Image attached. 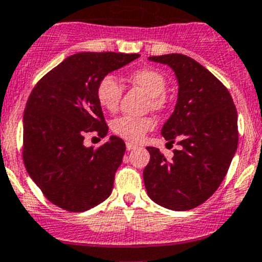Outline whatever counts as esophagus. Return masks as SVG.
<instances>
[{
  "mask_svg": "<svg viewBox=\"0 0 262 262\" xmlns=\"http://www.w3.org/2000/svg\"><path fill=\"white\" fill-rule=\"evenodd\" d=\"M125 146H126V151H132V149H136L137 147H138V146H137V144L130 143V142H126Z\"/></svg>",
  "mask_w": 262,
  "mask_h": 262,
  "instance_id": "obj_1",
  "label": "esophagus"
}]
</instances>
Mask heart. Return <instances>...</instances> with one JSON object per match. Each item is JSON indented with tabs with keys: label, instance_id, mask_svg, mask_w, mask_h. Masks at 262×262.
Instances as JSON below:
<instances>
[{
	"label": "heart",
	"instance_id": "1",
	"mask_svg": "<svg viewBox=\"0 0 262 262\" xmlns=\"http://www.w3.org/2000/svg\"><path fill=\"white\" fill-rule=\"evenodd\" d=\"M129 82L137 85L148 95V108L161 111L166 105V79L157 70L151 68H142L130 73ZM121 85L114 75L108 74L101 78L96 87V97L98 103L105 110L114 113L118 108L121 98ZM155 121L148 116H129L123 115L115 119L111 124V129L116 136L129 142H139L143 139L146 133L152 130Z\"/></svg>",
	"mask_w": 262,
	"mask_h": 262
}]
</instances>
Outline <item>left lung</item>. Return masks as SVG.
<instances>
[{"instance_id": "1", "label": "left lung", "mask_w": 262, "mask_h": 262, "mask_svg": "<svg viewBox=\"0 0 262 262\" xmlns=\"http://www.w3.org/2000/svg\"><path fill=\"white\" fill-rule=\"evenodd\" d=\"M148 60L165 63L177 77V105L161 134L180 148L167 160L159 148L147 147L144 185L157 205L187 211L209 200L227 175L238 146L237 110L224 84L193 58L169 53Z\"/></svg>"}]
</instances>
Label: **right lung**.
I'll list each match as a JSON object with an SVG mask.
<instances>
[{"label": "right lung", "instance_id": "right-lung-1", "mask_svg": "<svg viewBox=\"0 0 262 262\" xmlns=\"http://www.w3.org/2000/svg\"><path fill=\"white\" fill-rule=\"evenodd\" d=\"M138 53L79 52L69 56L37 83L23 116V160L46 199L72 212L105 201L123 162L125 143L111 136L93 149L84 137H106L98 80L138 58Z\"/></svg>", "mask_w": 262, "mask_h": 262}]
</instances>
